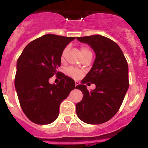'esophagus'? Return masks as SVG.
<instances>
[{"mask_svg": "<svg viewBox=\"0 0 148 148\" xmlns=\"http://www.w3.org/2000/svg\"><path fill=\"white\" fill-rule=\"evenodd\" d=\"M79 84H80V82H78V81H75V87H76V86H78Z\"/></svg>", "mask_w": 148, "mask_h": 148, "instance_id": "34e87169", "label": "esophagus"}]
</instances>
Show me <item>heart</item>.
Segmentation results:
<instances>
[{
	"label": "heart",
	"mask_w": 148,
	"mask_h": 148,
	"mask_svg": "<svg viewBox=\"0 0 148 148\" xmlns=\"http://www.w3.org/2000/svg\"><path fill=\"white\" fill-rule=\"evenodd\" d=\"M68 50V47H66L64 51L62 52V54H61V60L64 59V57L66 56V53ZM88 48L85 47H83L81 48V53H82V55L84 54L87 52H89ZM66 74H67L69 76L72 77V78H80L82 75V71L80 70H78V69H75V68L73 67H70L68 68L66 70Z\"/></svg>",
	"instance_id": "b5f03b06"
}]
</instances>
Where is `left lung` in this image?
<instances>
[{
	"instance_id": "left-lung-1",
	"label": "left lung",
	"mask_w": 148,
	"mask_h": 148,
	"mask_svg": "<svg viewBox=\"0 0 148 148\" xmlns=\"http://www.w3.org/2000/svg\"><path fill=\"white\" fill-rule=\"evenodd\" d=\"M93 49L95 58L91 70L75 88L83 93L76 104V114L84 122L99 125L109 121L118 112L129 87L128 65L119 45L100 35L77 37ZM95 83L88 91L84 84Z\"/></svg>"
}]
</instances>
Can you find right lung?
Listing matches in <instances>:
<instances>
[{"mask_svg": "<svg viewBox=\"0 0 148 148\" xmlns=\"http://www.w3.org/2000/svg\"><path fill=\"white\" fill-rule=\"evenodd\" d=\"M75 37L43 35L24 48L17 61L15 87L22 110L38 125H49L58 118L61 101L75 88V82L57 71L62 52ZM60 74L61 80L51 85L49 79Z\"/></svg>", "mask_w": 148, "mask_h": 148, "instance_id": "right-lung-1", "label": "right lung"}]
</instances>
